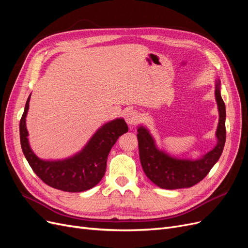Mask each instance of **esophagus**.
Instances as JSON below:
<instances>
[{"mask_svg":"<svg viewBox=\"0 0 248 248\" xmlns=\"http://www.w3.org/2000/svg\"><path fill=\"white\" fill-rule=\"evenodd\" d=\"M125 120H126V123L129 124V125L137 124L138 121L140 120L139 112L137 110H133V109H130L128 111H126Z\"/></svg>","mask_w":248,"mask_h":248,"instance_id":"obj_1","label":"esophagus"}]
</instances>
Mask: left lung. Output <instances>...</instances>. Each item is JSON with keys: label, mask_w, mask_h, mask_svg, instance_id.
I'll return each instance as SVG.
<instances>
[{"label": "left lung", "mask_w": 248, "mask_h": 248, "mask_svg": "<svg viewBox=\"0 0 248 248\" xmlns=\"http://www.w3.org/2000/svg\"><path fill=\"white\" fill-rule=\"evenodd\" d=\"M215 99L218 107L219 122L216 130L217 144L199 159L176 158L161 151L144 126L138 128L139 152L146 176L160 188L179 189L196 185L204 179L219 159L226 142V106L220 95V80L215 84Z\"/></svg>", "instance_id": "obj_1"}]
</instances>
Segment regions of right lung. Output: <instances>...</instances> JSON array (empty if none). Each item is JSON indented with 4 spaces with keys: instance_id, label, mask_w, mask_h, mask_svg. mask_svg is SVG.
Returning a JSON list of instances; mask_svg holds the SVG:
<instances>
[{
    "instance_id": "right-lung-1",
    "label": "right lung",
    "mask_w": 248,
    "mask_h": 248,
    "mask_svg": "<svg viewBox=\"0 0 248 248\" xmlns=\"http://www.w3.org/2000/svg\"><path fill=\"white\" fill-rule=\"evenodd\" d=\"M31 95L19 123L20 145L30 167L48 186L67 192H80L98 184L107 169L108 156L119 137L128 131L124 119H115L101 126L80 152L63 160H43L32 151L28 140L26 117Z\"/></svg>"
}]
</instances>
